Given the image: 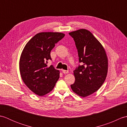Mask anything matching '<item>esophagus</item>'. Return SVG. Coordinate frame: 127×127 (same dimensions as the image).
<instances>
[{
    "label": "esophagus",
    "mask_w": 127,
    "mask_h": 127,
    "mask_svg": "<svg viewBox=\"0 0 127 127\" xmlns=\"http://www.w3.org/2000/svg\"><path fill=\"white\" fill-rule=\"evenodd\" d=\"M62 72H63V74H68L69 71L68 70H62Z\"/></svg>",
    "instance_id": "obj_1"
}]
</instances>
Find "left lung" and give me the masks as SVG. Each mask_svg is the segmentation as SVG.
Masks as SVG:
<instances>
[{
	"instance_id": "obj_1",
	"label": "left lung",
	"mask_w": 127,
	"mask_h": 127,
	"mask_svg": "<svg viewBox=\"0 0 127 127\" xmlns=\"http://www.w3.org/2000/svg\"><path fill=\"white\" fill-rule=\"evenodd\" d=\"M69 34L74 40L82 64L74 71L75 81L70 86L74 93L86 97L98 91L106 79L107 55L100 42L88 30L81 29Z\"/></svg>"
}]
</instances>
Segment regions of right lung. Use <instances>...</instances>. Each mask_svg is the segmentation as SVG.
Returning <instances> with one entry per match:
<instances>
[{
	"instance_id": "right-lung-1",
	"label": "right lung",
	"mask_w": 127,
	"mask_h": 127,
	"mask_svg": "<svg viewBox=\"0 0 127 127\" xmlns=\"http://www.w3.org/2000/svg\"><path fill=\"white\" fill-rule=\"evenodd\" d=\"M65 34L58 32H41L27 43L20 59V71L24 83L37 95L47 94L55 87L59 71L47 66L50 52Z\"/></svg>"
}]
</instances>
